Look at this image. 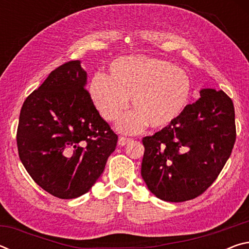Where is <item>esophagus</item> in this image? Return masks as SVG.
I'll return each instance as SVG.
<instances>
[{
  "label": "esophagus",
  "mask_w": 249,
  "mask_h": 249,
  "mask_svg": "<svg viewBox=\"0 0 249 249\" xmlns=\"http://www.w3.org/2000/svg\"><path fill=\"white\" fill-rule=\"evenodd\" d=\"M128 142H130V138L123 137V136H121V137L119 138V145H120V146H125L126 144H127Z\"/></svg>",
  "instance_id": "esophagus-1"
}]
</instances>
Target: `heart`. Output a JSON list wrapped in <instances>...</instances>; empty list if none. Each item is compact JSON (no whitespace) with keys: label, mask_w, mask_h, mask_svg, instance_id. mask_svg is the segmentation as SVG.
I'll use <instances>...</instances> for the list:
<instances>
[{"label":"heart","mask_w":249,"mask_h":249,"mask_svg":"<svg viewBox=\"0 0 249 249\" xmlns=\"http://www.w3.org/2000/svg\"><path fill=\"white\" fill-rule=\"evenodd\" d=\"M109 74L95 73L89 93L104 120L116 122L130 99L134 111L117 127L137 133L148 125L153 129L170 126L182 115L191 95V82L184 70L161 58L132 56L116 59Z\"/></svg>","instance_id":"heart-1"}]
</instances>
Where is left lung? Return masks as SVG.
I'll return each instance as SVG.
<instances>
[{
  "label": "left lung",
  "mask_w": 249,
  "mask_h": 249,
  "mask_svg": "<svg viewBox=\"0 0 249 249\" xmlns=\"http://www.w3.org/2000/svg\"><path fill=\"white\" fill-rule=\"evenodd\" d=\"M170 126L142 138V177L167 202L201 196L230 158L236 140L233 101L224 91L202 89Z\"/></svg>",
  "instance_id": "obj_1"
}]
</instances>
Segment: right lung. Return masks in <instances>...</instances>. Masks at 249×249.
<instances>
[{
	"label": "right lung",
	"mask_w": 249,
	"mask_h": 249,
	"mask_svg": "<svg viewBox=\"0 0 249 249\" xmlns=\"http://www.w3.org/2000/svg\"><path fill=\"white\" fill-rule=\"evenodd\" d=\"M86 84L81 61H68L49 73L20 109V161L40 188L59 199L89 191L117 144Z\"/></svg>",
	"instance_id": "add662e5"
}]
</instances>
